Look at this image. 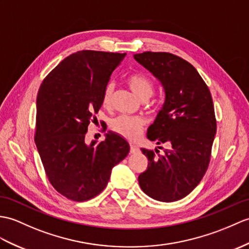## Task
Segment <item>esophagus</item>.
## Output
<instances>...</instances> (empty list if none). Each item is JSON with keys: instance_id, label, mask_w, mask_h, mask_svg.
Returning <instances> with one entry per match:
<instances>
[{"instance_id": "esophagus-1", "label": "esophagus", "mask_w": 249, "mask_h": 249, "mask_svg": "<svg viewBox=\"0 0 249 249\" xmlns=\"http://www.w3.org/2000/svg\"><path fill=\"white\" fill-rule=\"evenodd\" d=\"M138 151H139L138 146L134 145V144H130V153H131V154H135V153H137Z\"/></svg>"}]
</instances>
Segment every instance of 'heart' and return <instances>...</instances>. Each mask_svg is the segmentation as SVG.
Here are the masks:
<instances>
[{
    "mask_svg": "<svg viewBox=\"0 0 249 249\" xmlns=\"http://www.w3.org/2000/svg\"><path fill=\"white\" fill-rule=\"evenodd\" d=\"M131 91L140 98L141 101H146L153 94L154 86L145 75L134 73L126 79ZM113 93V84L108 83L103 92L104 106H109ZM143 127V120L140 118H131L127 115H121L112 122V129L128 140H136L140 137Z\"/></svg>",
    "mask_w": 249,
    "mask_h": 249,
    "instance_id": "obj_1",
    "label": "heart"
}]
</instances>
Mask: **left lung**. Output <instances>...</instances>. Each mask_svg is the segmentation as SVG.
<instances>
[{
    "label": "left lung",
    "instance_id": "1",
    "mask_svg": "<svg viewBox=\"0 0 249 249\" xmlns=\"http://www.w3.org/2000/svg\"><path fill=\"white\" fill-rule=\"evenodd\" d=\"M134 58L164 90L163 105L147 129L148 140L170 145L164 155L158 156L157 148H141L148 164L138 181L149 197L176 201L196 188L210 162L216 132L211 93L196 69L180 57L144 52Z\"/></svg>",
    "mask_w": 249,
    "mask_h": 249
}]
</instances>
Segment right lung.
<instances>
[{
  "mask_svg": "<svg viewBox=\"0 0 249 249\" xmlns=\"http://www.w3.org/2000/svg\"><path fill=\"white\" fill-rule=\"evenodd\" d=\"M125 56L79 51L63 59L40 86L35 143L52 186L71 200L100 194L112 167L129 153L128 142L112 131L102 142H86L104 89Z\"/></svg>",
  "mask_w": 249,
  "mask_h": 249,
  "instance_id": "right-lung-1",
  "label": "right lung"
}]
</instances>
